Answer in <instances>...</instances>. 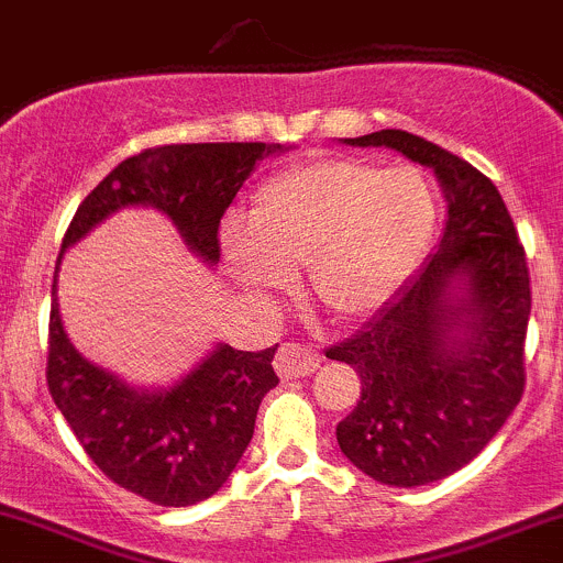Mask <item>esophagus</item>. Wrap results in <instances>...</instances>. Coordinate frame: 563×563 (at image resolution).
Returning a JSON list of instances; mask_svg holds the SVG:
<instances>
[{
	"label": "esophagus",
	"instance_id": "1",
	"mask_svg": "<svg viewBox=\"0 0 563 563\" xmlns=\"http://www.w3.org/2000/svg\"><path fill=\"white\" fill-rule=\"evenodd\" d=\"M275 367L280 373V378L310 376L318 367V354L313 349H308V345L283 343L275 356Z\"/></svg>",
	"mask_w": 563,
	"mask_h": 563
}]
</instances>
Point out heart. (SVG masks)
<instances>
[{
	"mask_svg": "<svg viewBox=\"0 0 563 563\" xmlns=\"http://www.w3.org/2000/svg\"><path fill=\"white\" fill-rule=\"evenodd\" d=\"M435 229L422 172L310 155L261 181L247 223L223 225V255L255 299H272L305 261L308 291L340 321L373 316L413 275Z\"/></svg>",
	"mask_w": 563,
	"mask_h": 563,
	"instance_id": "b5f03b06",
	"label": "heart"
}]
</instances>
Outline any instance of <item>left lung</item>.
Instances as JSON below:
<instances>
[{
	"instance_id": "1",
	"label": "left lung",
	"mask_w": 563,
	"mask_h": 563,
	"mask_svg": "<svg viewBox=\"0 0 563 563\" xmlns=\"http://www.w3.org/2000/svg\"><path fill=\"white\" fill-rule=\"evenodd\" d=\"M433 168L446 229L428 264L354 338L327 349L362 378L338 424L343 455L382 485L417 487L471 463L526 387L531 280L501 192L471 163L406 133L343 139Z\"/></svg>"
}]
</instances>
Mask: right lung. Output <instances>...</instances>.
I'll use <instances>...</instances> for the list:
<instances>
[{"mask_svg": "<svg viewBox=\"0 0 563 563\" xmlns=\"http://www.w3.org/2000/svg\"><path fill=\"white\" fill-rule=\"evenodd\" d=\"M280 144H172L119 163L81 201L56 258L124 207H155L185 245L214 266L225 209L255 163ZM51 288L48 391L84 452L111 482L157 507H192L214 496L253 439L255 413L275 376L277 345L236 351L218 343L166 389H135L84 360L65 334Z\"/></svg>", "mask_w": 563, "mask_h": 563, "instance_id": "add662e5", "label": "right lung"}]
</instances>
